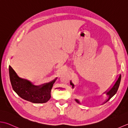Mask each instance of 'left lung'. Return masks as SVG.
Instances as JSON below:
<instances>
[{
  "label": "left lung",
  "mask_w": 128,
  "mask_h": 128,
  "mask_svg": "<svg viewBox=\"0 0 128 128\" xmlns=\"http://www.w3.org/2000/svg\"><path fill=\"white\" fill-rule=\"evenodd\" d=\"M120 80H121V75L120 74L118 78L116 79V80L114 84H113V86H112L110 88V89L106 90V92H104V94H106V96H108V98L107 99V100L106 101H105L104 102V104L106 103L108 101H109L110 99L112 98L113 96L116 93V92L118 89V88L119 86V84H120ZM70 85L72 86V88H74V84H72V81H70ZM75 100L76 101V102H78V104H80V102H79V100L78 99H75Z\"/></svg>",
  "instance_id": "1"
}]
</instances>
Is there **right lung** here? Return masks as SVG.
I'll use <instances>...</instances> for the list:
<instances>
[{
    "instance_id": "right-lung-1",
    "label": "right lung",
    "mask_w": 128,
    "mask_h": 128,
    "mask_svg": "<svg viewBox=\"0 0 128 128\" xmlns=\"http://www.w3.org/2000/svg\"><path fill=\"white\" fill-rule=\"evenodd\" d=\"M9 72L12 89L22 99L33 103H44L50 98L51 90L57 78L49 82L35 86L28 80L20 78L10 66Z\"/></svg>"
}]
</instances>
